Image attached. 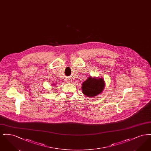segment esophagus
Wrapping results in <instances>:
<instances>
[{
	"label": "esophagus",
	"instance_id": "obj_1",
	"mask_svg": "<svg viewBox=\"0 0 151 151\" xmlns=\"http://www.w3.org/2000/svg\"><path fill=\"white\" fill-rule=\"evenodd\" d=\"M67 81H68V82H71V80H70V79H67Z\"/></svg>",
	"mask_w": 151,
	"mask_h": 151
}]
</instances>
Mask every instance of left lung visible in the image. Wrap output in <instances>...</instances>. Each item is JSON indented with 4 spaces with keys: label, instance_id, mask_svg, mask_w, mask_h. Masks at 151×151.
Listing matches in <instances>:
<instances>
[{
    "label": "left lung",
    "instance_id": "8db88e82",
    "mask_svg": "<svg viewBox=\"0 0 151 151\" xmlns=\"http://www.w3.org/2000/svg\"><path fill=\"white\" fill-rule=\"evenodd\" d=\"M104 86L105 82L103 79L89 77L82 84V92L88 97H92L100 94L102 92Z\"/></svg>",
    "mask_w": 151,
    "mask_h": 151
}]
</instances>
